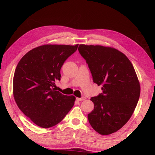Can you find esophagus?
Wrapping results in <instances>:
<instances>
[{"mask_svg": "<svg viewBox=\"0 0 155 155\" xmlns=\"http://www.w3.org/2000/svg\"><path fill=\"white\" fill-rule=\"evenodd\" d=\"M85 99H86V98H85L84 97H83L81 98H77V100L78 101H84Z\"/></svg>", "mask_w": 155, "mask_h": 155, "instance_id": "obj_1", "label": "esophagus"}]
</instances>
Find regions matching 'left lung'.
<instances>
[{
	"mask_svg": "<svg viewBox=\"0 0 155 155\" xmlns=\"http://www.w3.org/2000/svg\"><path fill=\"white\" fill-rule=\"evenodd\" d=\"M94 83L103 93L91 97L94 107L88 114L94 130L103 135L118 130L132 116L140 97V84L133 66L121 52L100 45H80Z\"/></svg>",
	"mask_w": 155,
	"mask_h": 155,
	"instance_id": "8db88e82",
	"label": "left lung"
}]
</instances>
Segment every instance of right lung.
Listing matches in <instances>:
<instances>
[{"instance_id": "obj_1", "label": "right lung", "mask_w": 155, "mask_h": 155, "mask_svg": "<svg viewBox=\"0 0 155 155\" xmlns=\"http://www.w3.org/2000/svg\"><path fill=\"white\" fill-rule=\"evenodd\" d=\"M75 46L47 45L32 49L17 64L13 94L19 109L38 126L50 128L63 120L75 97L57 91L64 61L77 50Z\"/></svg>"}]
</instances>
